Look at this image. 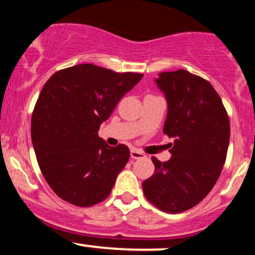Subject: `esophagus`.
I'll return each mask as SVG.
<instances>
[{
  "label": "esophagus",
  "instance_id": "1",
  "mask_svg": "<svg viewBox=\"0 0 255 255\" xmlns=\"http://www.w3.org/2000/svg\"><path fill=\"white\" fill-rule=\"evenodd\" d=\"M130 157L133 158V159H140V158H144L145 154L142 153L141 151L136 150V148H131V150H130Z\"/></svg>",
  "mask_w": 255,
  "mask_h": 255
}]
</instances>
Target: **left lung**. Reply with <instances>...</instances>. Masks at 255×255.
Wrapping results in <instances>:
<instances>
[{"instance_id": "8db88e82", "label": "left lung", "mask_w": 255, "mask_h": 255, "mask_svg": "<svg viewBox=\"0 0 255 255\" xmlns=\"http://www.w3.org/2000/svg\"><path fill=\"white\" fill-rule=\"evenodd\" d=\"M156 84L168 102L163 133L174 144L168 162L152 157L154 174L142 182V191L160 211L180 213L200 203L217 182L229 146V116L201 77L178 69L160 73Z\"/></svg>"}]
</instances>
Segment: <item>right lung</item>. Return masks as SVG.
<instances>
[{"instance_id": "add662e5", "label": "right lung", "mask_w": 255, "mask_h": 255, "mask_svg": "<svg viewBox=\"0 0 255 255\" xmlns=\"http://www.w3.org/2000/svg\"><path fill=\"white\" fill-rule=\"evenodd\" d=\"M142 75L84 63L44 85L32 113V144L44 178L64 201L89 207L109 197L129 148L107 145L98 129Z\"/></svg>"}]
</instances>
